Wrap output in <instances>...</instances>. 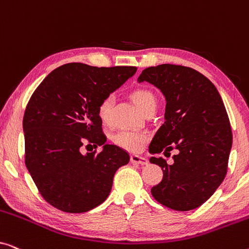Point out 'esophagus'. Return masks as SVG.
I'll use <instances>...</instances> for the list:
<instances>
[{
	"label": "esophagus",
	"instance_id": "1",
	"mask_svg": "<svg viewBox=\"0 0 249 249\" xmlns=\"http://www.w3.org/2000/svg\"><path fill=\"white\" fill-rule=\"evenodd\" d=\"M130 161H131V163H135V164H142V165H145L148 163L147 160H146L145 158H142V156H139V155H131Z\"/></svg>",
	"mask_w": 249,
	"mask_h": 249
}]
</instances>
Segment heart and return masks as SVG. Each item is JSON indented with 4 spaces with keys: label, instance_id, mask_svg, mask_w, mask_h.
<instances>
[{
    "label": "heart",
    "instance_id": "obj_1",
    "mask_svg": "<svg viewBox=\"0 0 249 249\" xmlns=\"http://www.w3.org/2000/svg\"><path fill=\"white\" fill-rule=\"evenodd\" d=\"M129 96L139 110L144 112L147 108L155 107L156 100L151 89L146 87H136L131 89ZM111 98L105 97L97 105V115L103 124H107L110 120ZM114 144L125 151L136 153L139 152L147 141V135L139 130H122L118 132L113 138Z\"/></svg>",
    "mask_w": 249,
    "mask_h": 249
}]
</instances>
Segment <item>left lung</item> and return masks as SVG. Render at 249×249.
Masks as SVG:
<instances>
[{
    "instance_id": "8db88e82",
    "label": "left lung",
    "mask_w": 249,
    "mask_h": 249,
    "mask_svg": "<svg viewBox=\"0 0 249 249\" xmlns=\"http://www.w3.org/2000/svg\"><path fill=\"white\" fill-rule=\"evenodd\" d=\"M138 81L153 84L166 100L165 121L153 137L149 153L177 151L172 164L163 158L149 159L163 171L152 195L169 209H196L213 195L228 171L232 131L222 98L204 74L189 67H149Z\"/></svg>"
}]
</instances>
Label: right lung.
<instances>
[{
  "label": "right lung",
  "mask_w": 249,
  "mask_h": 249,
  "mask_svg": "<svg viewBox=\"0 0 249 249\" xmlns=\"http://www.w3.org/2000/svg\"><path fill=\"white\" fill-rule=\"evenodd\" d=\"M136 67L97 68L67 63L54 69L34 91L23 114L25 163L50 205L84 213L107 198L128 152L105 144L97 105L131 77ZM85 142L104 149L83 156Z\"/></svg>",
  "instance_id": "right-lung-1"
}]
</instances>
